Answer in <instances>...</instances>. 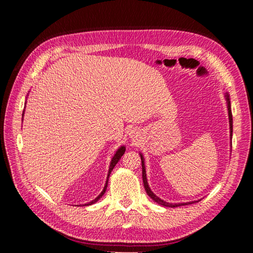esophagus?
Returning <instances> with one entry per match:
<instances>
[{
	"label": "esophagus",
	"mask_w": 253,
	"mask_h": 253,
	"mask_svg": "<svg viewBox=\"0 0 253 253\" xmlns=\"http://www.w3.org/2000/svg\"><path fill=\"white\" fill-rule=\"evenodd\" d=\"M131 133H132V135H131L132 137H133V136H137V135H136V133H137V132H131Z\"/></svg>",
	"instance_id": "1"
}]
</instances>
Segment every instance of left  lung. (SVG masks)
<instances>
[{
  "instance_id": "8db88e82",
  "label": "left lung",
  "mask_w": 253,
  "mask_h": 253,
  "mask_svg": "<svg viewBox=\"0 0 253 253\" xmlns=\"http://www.w3.org/2000/svg\"><path fill=\"white\" fill-rule=\"evenodd\" d=\"M225 98H226L227 101V109H228V118H229V129H230V139H232L233 136V115H232V110H230V100H229V95L228 93L225 94ZM140 158H141V165H142V179H143V186L144 189H146L148 196L152 199L154 202H157L161 206L163 207H169V208H176V207H181V206H187V204H192L193 202H198V201H191V202H186V203H169L166 202L162 199H160L158 196H155L154 193L150 189V187L148 185V180H147V174H146V166H144V159L142 157V154L140 153Z\"/></svg>"
}]
</instances>
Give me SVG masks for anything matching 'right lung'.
Returning <instances> with one entry per match:
<instances>
[{
    "label": "right lung",
    "mask_w": 253,
    "mask_h": 253,
    "mask_svg": "<svg viewBox=\"0 0 253 253\" xmlns=\"http://www.w3.org/2000/svg\"><path fill=\"white\" fill-rule=\"evenodd\" d=\"M23 116H24V113H23ZM125 147H121L120 149H118L117 150V151H116V153L114 154V157H113V159H112V161H111V164H110V169H109V174H107V179H106V184H105V186H104V189L103 190H102V192L100 193V195L98 196V197H96L95 199H94V200H92V201H91V202H89V203H85L84 204V206H91V204H93V203H95L96 201H98L99 200V199L100 198H102V196H103L104 195V192H105V190H106V187H107V181H109V177H110V174H111V171L113 170V169H114V166L117 164V162H118V161H120L121 160V158H122V155L124 154V153H125Z\"/></svg>",
    "instance_id": "obj_1"
}]
</instances>
